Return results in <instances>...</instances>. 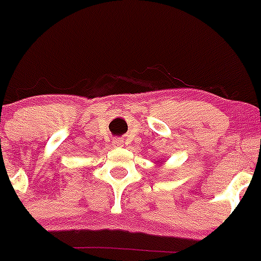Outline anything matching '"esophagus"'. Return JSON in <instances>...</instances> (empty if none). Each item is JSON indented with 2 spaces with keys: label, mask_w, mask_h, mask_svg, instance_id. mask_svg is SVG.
Masks as SVG:
<instances>
[{
  "label": "esophagus",
  "mask_w": 261,
  "mask_h": 261,
  "mask_svg": "<svg viewBox=\"0 0 261 261\" xmlns=\"http://www.w3.org/2000/svg\"><path fill=\"white\" fill-rule=\"evenodd\" d=\"M114 146H123V140H120V138H115Z\"/></svg>",
  "instance_id": "obj_1"
}]
</instances>
